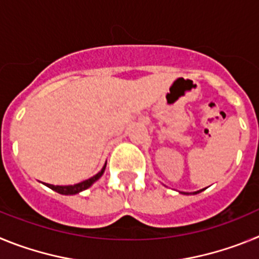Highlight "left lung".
Listing matches in <instances>:
<instances>
[{
    "mask_svg": "<svg viewBox=\"0 0 259 259\" xmlns=\"http://www.w3.org/2000/svg\"><path fill=\"white\" fill-rule=\"evenodd\" d=\"M203 189H201V191H197V192H193V194H197V193H200V192H202ZM184 194H189V193H184Z\"/></svg>",
    "mask_w": 259,
    "mask_h": 259,
    "instance_id": "left-lung-1",
    "label": "left lung"
}]
</instances>
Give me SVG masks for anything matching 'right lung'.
<instances>
[{"label":"right lung","mask_w":259,"mask_h":259,"mask_svg":"<svg viewBox=\"0 0 259 259\" xmlns=\"http://www.w3.org/2000/svg\"><path fill=\"white\" fill-rule=\"evenodd\" d=\"M105 167H106V164H105L104 167H102V170L100 171L98 174H96L95 176H92L91 179L88 180H84V182L81 183H77V184H74V185H53V184H47V187H49L50 189H53V191L58 192V193L61 194H76V193H80V192L85 191V189H88L91 185L93 184L95 182H97L100 178L102 176V174H104L105 171Z\"/></svg>","instance_id":"add662e5"}]
</instances>
